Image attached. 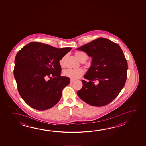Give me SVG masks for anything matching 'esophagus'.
Returning a JSON list of instances; mask_svg holds the SVG:
<instances>
[{
	"label": "esophagus",
	"mask_w": 146,
	"mask_h": 146,
	"mask_svg": "<svg viewBox=\"0 0 146 146\" xmlns=\"http://www.w3.org/2000/svg\"><path fill=\"white\" fill-rule=\"evenodd\" d=\"M75 81V80H73V79H71V80H70V84H72L73 82Z\"/></svg>",
	"instance_id": "34e87169"
}]
</instances>
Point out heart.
<instances>
[{
	"instance_id": "1",
	"label": "heart",
	"mask_w": 146,
	"mask_h": 146,
	"mask_svg": "<svg viewBox=\"0 0 146 146\" xmlns=\"http://www.w3.org/2000/svg\"><path fill=\"white\" fill-rule=\"evenodd\" d=\"M75 55L80 62H85L88 59V56L86 53L82 51H76L75 52ZM66 56H64L60 60V65L61 67H64L65 65V60ZM90 64H88V66L90 67ZM84 71L81 69H69L66 70L63 72V75L72 79H76L80 78L84 74Z\"/></svg>"
}]
</instances>
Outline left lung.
I'll use <instances>...</instances> for the list:
<instances>
[{"label": "left lung", "mask_w": 146, "mask_h": 146, "mask_svg": "<svg viewBox=\"0 0 146 146\" xmlns=\"http://www.w3.org/2000/svg\"><path fill=\"white\" fill-rule=\"evenodd\" d=\"M92 57V65L82 80L83 86L77 92L81 100L90 105L102 106L110 103L119 94L127 79L128 64L117 44L99 38L77 49ZM98 81V84L94 83Z\"/></svg>", "instance_id": "left-lung-1"}]
</instances>
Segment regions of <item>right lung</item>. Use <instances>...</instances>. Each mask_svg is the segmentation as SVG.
Returning <instances> with one entry per match:
<instances>
[{
    "label": "right lung",
    "instance_id": "1",
    "mask_svg": "<svg viewBox=\"0 0 146 146\" xmlns=\"http://www.w3.org/2000/svg\"><path fill=\"white\" fill-rule=\"evenodd\" d=\"M71 50L33 42L17 53L14 75L20 95L29 106L47 110L60 101L63 88L70 81L60 75V60Z\"/></svg>",
    "mask_w": 146,
    "mask_h": 146
}]
</instances>
